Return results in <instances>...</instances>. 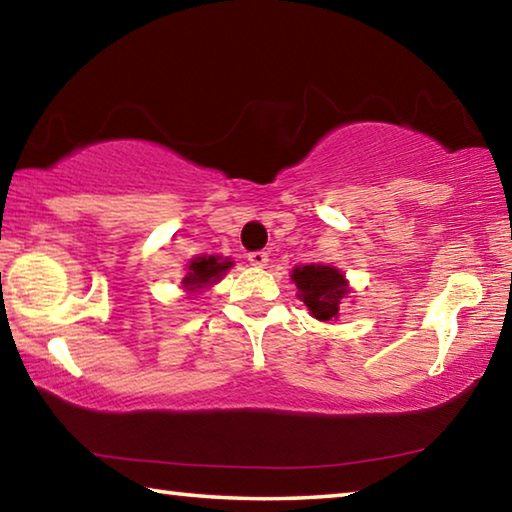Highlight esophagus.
<instances>
[{"mask_svg":"<svg viewBox=\"0 0 512 512\" xmlns=\"http://www.w3.org/2000/svg\"><path fill=\"white\" fill-rule=\"evenodd\" d=\"M248 262L255 268H264L268 264V253L264 250H255V253H248Z\"/></svg>","mask_w":512,"mask_h":512,"instance_id":"34e87169","label":"esophagus"}]
</instances>
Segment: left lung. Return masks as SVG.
<instances>
[{"instance_id": "8db88e82", "label": "left lung", "mask_w": 512, "mask_h": 512, "mask_svg": "<svg viewBox=\"0 0 512 512\" xmlns=\"http://www.w3.org/2000/svg\"><path fill=\"white\" fill-rule=\"evenodd\" d=\"M291 282L298 287V298L316 320H336L343 300L350 298L345 273L329 264L296 266L291 271Z\"/></svg>"}]
</instances>
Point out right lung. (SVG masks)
Here are the masks:
<instances>
[{
  "instance_id": "right-lung-1",
  "label": "right lung",
  "mask_w": 512,
  "mask_h": 512,
  "mask_svg": "<svg viewBox=\"0 0 512 512\" xmlns=\"http://www.w3.org/2000/svg\"><path fill=\"white\" fill-rule=\"evenodd\" d=\"M235 266L230 257H221V255H201L189 259L187 264V273L183 277V289L194 296V293H203L205 289L214 287L216 282L223 280V275Z\"/></svg>"
}]
</instances>
